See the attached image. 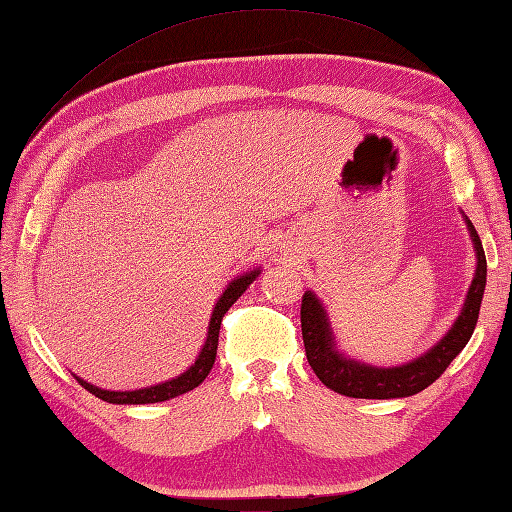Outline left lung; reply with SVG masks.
Instances as JSON below:
<instances>
[{
  "instance_id": "8db88e82",
  "label": "left lung",
  "mask_w": 512,
  "mask_h": 512,
  "mask_svg": "<svg viewBox=\"0 0 512 512\" xmlns=\"http://www.w3.org/2000/svg\"><path fill=\"white\" fill-rule=\"evenodd\" d=\"M465 221L473 247H476V276H473L465 306L460 310L458 319L454 321L452 330L447 332L430 352L419 356L413 363L382 369L345 358L343 354L336 352L330 323L321 302L315 297V293H304L299 315H302V339L306 347V358L308 365L317 373V378L326 384L328 389L347 397H360V400L408 397L423 391L434 380H439L441 373L450 367L452 360L469 343L473 330H476L486 284V256L482 249V241L476 228H473V223L467 217Z\"/></svg>"
}]
</instances>
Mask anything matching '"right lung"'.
<instances>
[{
  "label": "right lung",
  "instance_id": "obj_1",
  "mask_svg": "<svg viewBox=\"0 0 512 512\" xmlns=\"http://www.w3.org/2000/svg\"><path fill=\"white\" fill-rule=\"evenodd\" d=\"M258 273H260L258 269L249 271V273H245V276L236 278L228 284V289L223 291V295L219 297V302L213 310V317H210L204 350L199 352L195 365L189 371H184L182 376L173 378L169 382L156 384V386H149V389H139V391H104V389H97V386H93L89 382L80 380L78 376H76V380L84 386L86 391L93 393L95 397H99V400H104L108 404H154V402H165V400H171V397H178L182 393L193 391L195 386H199L206 380L210 369H213V365H215L217 345H219V328H221L223 315H226L230 306L243 295L247 286L258 278Z\"/></svg>",
  "mask_w": 512,
  "mask_h": 512
}]
</instances>
